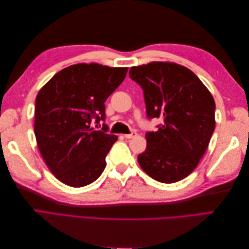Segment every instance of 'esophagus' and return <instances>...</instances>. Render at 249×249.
Listing matches in <instances>:
<instances>
[{
    "label": "esophagus",
    "instance_id": "obj_1",
    "mask_svg": "<svg viewBox=\"0 0 249 249\" xmlns=\"http://www.w3.org/2000/svg\"><path fill=\"white\" fill-rule=\"evenodd\" d=\"M124 136L126 139H131V138L136 137V136H137V133H136V132H132V133H130V134L124 135Z\"/></svg>",
    "mask_w": 249,
    "mask_h": 249
}]
</instances>
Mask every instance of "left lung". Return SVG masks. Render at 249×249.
I'll return each instance as SVG.
<instances>
[{
  "instance_id": "obj_1",
  "label": "left lung",
  "mask_w": 249,
  "mask_h": 249,
  "mask_svg": "<svg viewBox=\"0 0 249 249\" xmlns=\"http://www.w3.org/2000/svg\"><path fill=\"white\" fill-rule=\"evenodd\" d=\"M130 78L142 88L148 119L160 118L147 132L138 163L158 182L171 184L188 177L206 153L215 130V102L187 67L171 62L133 66Z\"/></svg>"
}]
</instances>
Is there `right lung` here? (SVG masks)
<instances>
[{"label":"right lung","instance_id":"add662e5","mask_svg":"<svg viewBox=\"0 0 249 249\" xmlns=\"http://www.w3.org/2000/svg\"><path fill=\"white\" fill-rule=\"evenodd\" d=\"M126 67L80 63L60 71L36 96L34 133L53 175L71 187L93 183L117 140L92 127L105 122V102L125 78ZM101 126V124H100Z\"/></svg>","mask_w":249,"mask_h":249}]
</instances>
